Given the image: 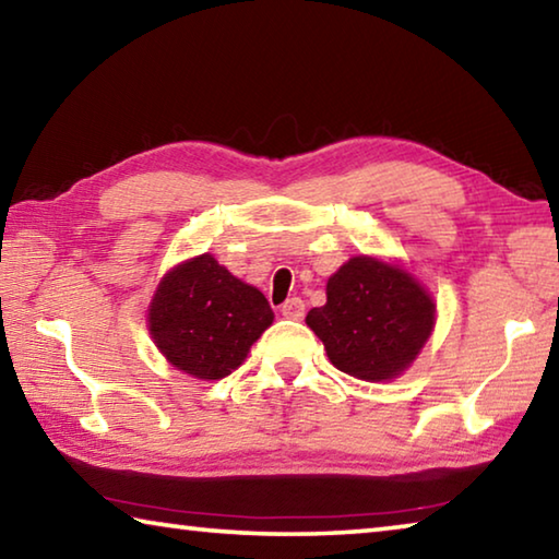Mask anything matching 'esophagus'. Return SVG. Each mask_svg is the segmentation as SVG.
Masks as SVG:
<instances>
[{"instance_id":"obj_1","label":"esophagus","mask_w":559,"mask_h":559,"mask_svg":"<svg viewBox=\"0 0 559 559\" xmlns=\"http://www.w3.org/2000/svg\"><path fill=\"white\" fill-rule=\"evenodd\" d=\"M281 313H283V318L300 320L302 316H306V302H302L300 298H288V300L281 306Z\"/></svg>"}]
</instances>
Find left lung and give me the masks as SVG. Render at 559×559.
<instances>
[{
  "instance_id": "left-lung-1",
  "label": "left lung",
  "mask_w": 559,
  "mask_h": 559,
  "mask_svg": "<svg viewBox=\"0 0 559 559\" xmlns=\"http://www.w3.org/2000/svg\"><path fill=\"white\" fill-rule=\"evenodd\" d=\"M328 300L306 316L340 372L365 382L404 374L437 325V300L402 263L353 257L328 278Z\"/></svg>"
}]
</instances>
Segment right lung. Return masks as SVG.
<instances>
[{
	"instance_id": "obj_1",
	"label": "right lung",
	"mask_w": 559,
	"mask_h": 559,
	"mask_svg": "<svg viewBox=\"0 0 559 559\" xmlns=\"http://www.w3.org/2000/svg\"><path fill=\"white\" fill-rule=\"evenodd\" d=\"M271 323L266 296L212 253L169 269L147 308L155 347L175 370L204 382L231 374Z\"/></svg>"
}]
</instances>
